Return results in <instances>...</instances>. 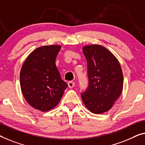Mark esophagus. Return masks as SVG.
I'll return each instance as SVG.
<instances>
[{
    "mask_svg": "<svg viewBox=\"0 0 145 145\" xmlns=\"http://www.w3.org/2000/svg\"><path fill=\"white\" fill-rule=\"evenodd\" d=\"M68 84V86H69V87H70V88H73V86H74V85H75V83H74V82L72 81H69Z\"/></svg>",
    "mask_w": 145,
    "mask_h": 145,
    "instance_id": "obj_1",
    "label": "esophagus"
}]
</instances>
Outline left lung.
<instances>
[{
    "instance_id": "1",
    "label": "left lung",
    "mask_w": 145,
    "mask_h": 145,
    "mask_svg": "<svg viewBox=\"0 0 145 145\" xmlns=\"http://www.w3.org/2000/svg\"><path fill=\"white\" fill-rule=\"evenodd\" d=\"M83 51L87 61L88 84L81 94L82 100L90 112L103 113L111 109L122 93V69L116 58L101 45L85 46Z\"/></svg>"
}]
</instances>
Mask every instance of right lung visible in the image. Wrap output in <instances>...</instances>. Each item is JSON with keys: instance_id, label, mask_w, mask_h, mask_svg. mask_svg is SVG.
I'll list each match as a JSON object with an SVG mask.
<instances>
[{"instance_id": "1", "label": "right lung", "mask_w": 145, "mask_h": 145, "mask_svg": "<svg viewBox=\"0 0 145 145\" xmlns=\"http://www.w3.org/2000/svg\"><path fill=\"white\" fill-rule=\"evenodd\" d=\"M60 48V45L38 47L28 56L21 68V90L26 101L36 109L45 112L53 109L68 87L55 64Z\"/></svg>"}]
</instances>
